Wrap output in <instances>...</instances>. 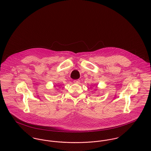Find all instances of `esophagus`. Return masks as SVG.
<instances>
[{
    "label": "esophagus",
    "mask_w": 151,
    "mask_h": 151,
    "mask_svg": "<svg viewBox=\"0 0 151 151\" xmlns=\"http://www.w3.org/2000/svg\"><path fill=\"white\" fill-rule=\"evenodd\" d=\"M73 82H74V84H79L80 83V80H74Z\"/></svg>",
    "instance_id": "obj_1"
}]
</instances>
